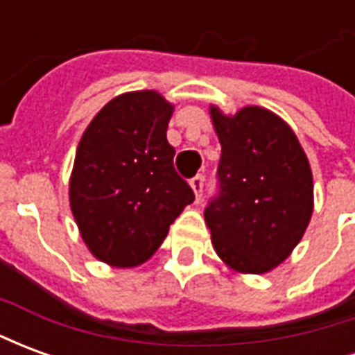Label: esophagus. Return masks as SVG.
<instances>
[{
	"label": "esophagus",
	"mask_w": 355,
	"mask_h": 355,
	"mask_svg": "<svg viewBox=\"0 0 355 355\" xmlns=\"http://www.w3.org/2000/svg\"><path fill=\"white\" fill-rule=\"evenodd\" d=\"M190 186H192L193 193H196V200L200 201L201 200V192H203V177H201V175L193 177L192 180H190Z\"/></svg>",
	"instance_id": "esophagus-1"
}]
</instances>
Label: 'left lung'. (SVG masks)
I'll return each instance as SVG.
<instances>
[{
  "label": "left lung",
  "mask_w": 355,
  "mask_h": 355,
  "mask_svg": "<svg viewBox=\"0 0 355 355\" xmlns=\"http://www.w3.org/2000/svg\"><path fill=\"white\" fill-rule=\"evenodd\" d=\"M223 148L220 193L205 209L218 259L239 274H266L304 236L313 213L310 162L282 117L245 106L234 116L209 106Z\"/></svg>",
  "instance_id": "8db88e82"
}]
</instances>
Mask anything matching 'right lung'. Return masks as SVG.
<instances>
[{
  "label": "right lung",
  "instance_id": "add662e5",
  "mask_svg": "<svg viewBox=\"0 0 355 355\" xmlns=\"http://www.w3.org/2000/svg\"><path fill=\"white\" fill-rule=\"evenodd\" d=\"M173 110L157 91H131L112 98L81 135L70 209L91 254L110 266L146 262L193 201L167 142Z\"/></svg>",
  "mask_w": 355,
  "mask_h": 355
}]
</instances>
